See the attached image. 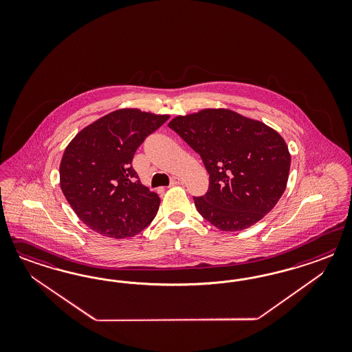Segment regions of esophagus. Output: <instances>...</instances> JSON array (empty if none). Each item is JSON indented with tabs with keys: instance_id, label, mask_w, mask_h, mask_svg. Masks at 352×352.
<instances>
[{
	"instance_id": "obj_1",
	"label": "esophagus",
	"mask_w": 352,
	"mask_h": 352,
	"mask_svg": "<svg viewBox=\"0 0 352 352\" xmlns=\"http://www.w3.org/2000/svg\"><path fill=\"white\" fill-rule=\"evenodd\" d=\"M178 184H183V179H182V178H179V177H174V178H171L170 187L178 186Z\"/></svg>"
}]
</instances>
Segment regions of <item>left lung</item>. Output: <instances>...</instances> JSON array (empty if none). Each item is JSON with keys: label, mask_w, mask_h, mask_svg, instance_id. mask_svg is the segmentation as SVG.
<instances>
[{"label": "left lung", "mask_w": 352, "mask_h": 352, "mask_svg": "<svg viewBox=\"0 0 352 352\" xmlns=\"http://www.w3.org/2000/svg\"><path fill=\"white\" fill-rule=\"evenodd\" d=\"M203 160L209 188L193 197L197 212L222 231L259 222L285 191L290 155L285 140L263 122L230 109H204L169 122Z\"/></svg>", "instance_id": "1"}]
</instances>
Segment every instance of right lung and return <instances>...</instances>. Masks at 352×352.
I'll return each instance as SVG.
<instances>
[{"label": "right lung", "mask_w": 352, "mask_h": 352, "mask_svg": "<svg viewBox=\"0 0 352 352\" xmlns=\"http://www.w3.org/2000/svg\"><path fill=\"white\" fill-rule=\"evenodd\" d=\"M168 120L166 115L118 109L82 129L67 146L60 188L89 228L125 239L153 221L160 197L140 183L131 161L144 139Z\"/></svg>", "instance_id": "obj_1"}]
</instances>
